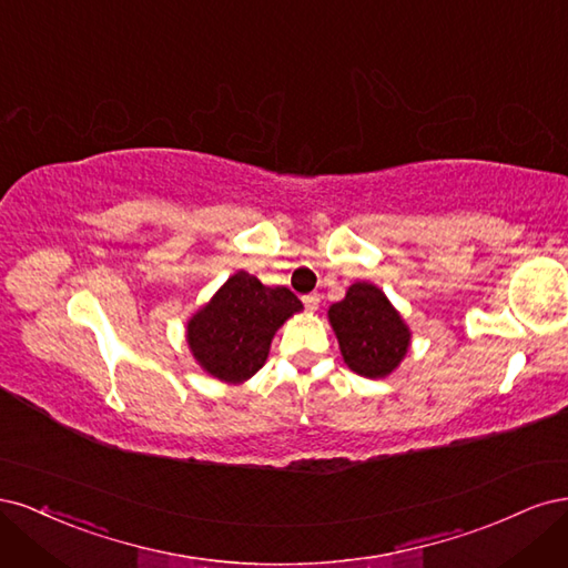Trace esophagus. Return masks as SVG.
I'll return each instance as SVG.
<instances>
[{
  "label": "esophagus",
  "mask_w": 568,
  "mask_h": 568,
  "mask_svg": "<svg viewBox=\"0 0 568 568\" xmlns=\"http://www.w3.org/2000/svg\"><path fill=\"white\" fill-rule=\"evenodd\" d=\"M303 303H305V307L307 311H317L320 307V294H307V296H303Z\"/></svg>",
  "instance_id": "esophagus-1"
}]
</instances>
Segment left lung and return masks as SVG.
<instances>
[{
  "label": "left lung",
  "instance_id": "1",
  "mask_svg": "<svg viewBox=\"0 0 568 568\" xmlns=\"http://www.w3.org/2000/svg\"><path fill=\"white\" fill-rule=\"evenodd\" d=\"M326 317L338 338L343 363L365 379H384L400 367L409 351L407 322L372 282L351 284Z\"/></svg>",
  "mask_w": 568,
  "mask_h": 568
}]
</instances>
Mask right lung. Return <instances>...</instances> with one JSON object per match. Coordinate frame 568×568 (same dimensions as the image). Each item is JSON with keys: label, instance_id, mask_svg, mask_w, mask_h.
I'll use <instances>...</instances> for the list:
<instances>
[{"label": "right lung", "instance_id": "add662e5", "mask_svg": "<svg viewBox=\"0 0 568 568\" xmlns=\"http://www.w3.org/2000/svg\"><path fill=\"white\" fill-rule=\"evenodd\" d=\"M301 311L286 286H265L239 270L186 320L189 351L213 379L244 384L265 365L280 326Z\"/></svg>", "mask_w": 568, "mask_h": 568}]
</instances>
